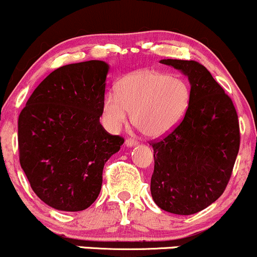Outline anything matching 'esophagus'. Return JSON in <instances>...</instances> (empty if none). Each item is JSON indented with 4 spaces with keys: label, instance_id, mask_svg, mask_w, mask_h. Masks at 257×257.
Returning a JSON list of instances; mask_svg holds the SVG:
<instances>
[{
    "label": "esophagus",
    "instance_id": "esophagus-1",
    "mask_svg": "<svg viewBox=\"0 0 257 257\" xmlns=\"http://www.w3.org/2000/svg\"><path fill=\"white\" fill-rule=\"evenodd\" d=\"M137 144H138V142H137V140H134V139L125 140V147L126 148H133V147H136Z\"/></svg>",
    "mask_w": 257,
    "mask_h": 257
}]
</instances>
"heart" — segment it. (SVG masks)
<instances>
[{
    "instance_id": "heart-1",
    "label": "heart",
    "mask_w": 257,
    "mask_h": 257,
    "mask_svg": "<svg viewBox=\"0 0 257 257\" xmlns=\"http://www.w3.org/2000/svg\"><path fill=\"white\" fill-rule=\"evenodd\" d=\"M191 102L190 83L158 70H139L119 81L102 104V123L117 133L132 112V121L150 138L170 133L183 119Z\"/></svg>"
}]
</instances>
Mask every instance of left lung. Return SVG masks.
<instances>
[{
	"label": "left lung",
	"instance_id": "obj_1",
	"mask_svg": "<svg viewBox=\"0 0 257 257\" xmlns=\"http://www.w3.org/2000/svg\"><path fill=\"white\" fill-rule=\"evenodd\" d=\"M187 76L191 102L174 132L151 143L150 191L161 209L190 215L217 201L225 190L239 153L240 133L233 102L198 61L164 59Z\"/></svg>",
	"mask_w": 257,
	"mask_h": 257
}]
</instances>
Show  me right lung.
I'll list each match as a JSON object with an SVG mask.
<instances>
[{"label": "right lung", "instance_id": "right-lung-1", "mask_svg": "<svg viewBox=\"0 0 257 257\" xmlns=\"http://www.w3.org/2000/svg\"><path fill=\"white\" fill-rule=\"evenodd\" d=\"M108 72L101 60L54 70L18 118L21 167L34 193L54 209L90 207L101 192L104 164L124 143L99 123Z\"/></svg>", "mask_w": 257, "mask_h": 257}]
</instances>
